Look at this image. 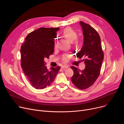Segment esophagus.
Masks as SVG:
<instances>
[{
	"mask_svg": "<svg viewBox=\"0 0 124 124\" xmlns=\"http://www.w3.org/2000/svg\"><path fill=\"white\" fill-rule=\"evenodd\" d=\"M68 67H69V66H68V65H64L62 66V69H67Z\"/></svg>",
	"mask_w": 124,
	"mask_h": 124,
	"instance_id": "1",
	"label": "esophagus"
}]
</instances>
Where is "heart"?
Segmentation results:
<instances>
[{
	"instance_id": "obj_1",
	"label": "heart",
	"mask_w": 124,
	"mask_h": 124,
	"mask_svg": "<svg viewBox=\"0 0 124 124\" xmlns=\"http://www.w3.org/2000/svg\"><path fill=\"white\" fill-rule=\"evenodd\" d=\"M63 36L70 42H72L78 37L77 33L73 30L71 28H67L65 29L63 32ZM80 41L76 39L73 45L76 46H78L80 45ZM72 57V55L70 54H65L62 56V61L64 62H68L70 60Z\"/></svg>"
}]
</instances>
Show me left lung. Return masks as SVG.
Here are the masks:
<instances>
[{"label": "left lung", "instance_id": "left-lung-1", "mask_svg": "<svg viewBox=\"0 0 124 124\" xmlns=\"http://www.w3.org/2000/svg\"><path fill=\"white\" fill-rule=\"evenodd\" d=\"M84 36L83 45L77 56L83 58L85 68L80 70L75 66H71L73 70L71 82L77 88L85 89L90 87L98 78L100 73L104 53L101 45L99 35L89 24L80 22Z\"/></svg>", "mask_w": 124, "mask_h": 124}]
</instances>
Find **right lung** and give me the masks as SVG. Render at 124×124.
Listing matches in <instances>:
<instances>
[{"mask_svg": "<svg viewBox=\"0 0 124 124\" xmlns=\"http://www.w3.org/2000/svg\"><path fill=\"white\" fill-rule=\"evenodd\" d=\"M59 28H40L28 34L21 47V67L26 77L36 89H43L54 81L60 66L51 68L45 65L54 50V38Z\"/></svg>", "mask_w": 124, "mask_h": 124, "instance_id": "add662e5", "label": "right lung"}]
</instances>
